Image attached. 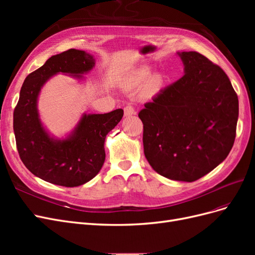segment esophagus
Segmentation results:
<instances>
[{"label": "esophagus", "mask_w": 255, "mask_h": 255, "mask_svg": "<svg viewBox=\"0 0 255 255\" xmlns=\"http://www.w3.org/2000/svg\"><path fill=\"white\" fill-rule=\"evenodd\" d=\"M135 115V109L132 105H127L125 107V116L126 117H128V116Z\"/></svg>", "instance_id": "esophagus-1"}]
</instances>
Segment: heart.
I'll list each match as a JSON object with an SVG mask.
<instances>
[{
    "mask_svg": "<svg viewBox=\"0 0 255 255\" xmlns=\"http://www.w3.org/2000/svg\"><path fill=\"white\" fill-rule=\"evenodd\" d=\"M150 75V68L146 66H141L134 69L133 71L127 76L125 80V85L128 88L136 87L138 85L144 82L147 76ZM148 80H146L143 86V92L145 95H151L155 91L161 83V79L158 74L150 75Z\"/></svg>",
    "mask_w": 255,
    "mask_h": 255,
    "instance_id": "1",
    "label": "heart"
}]
</instances>
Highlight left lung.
Segmentation results:
<instances>
[{
	"instance_id": "1",
	"label": "left lung",
	"mask_w": 255,
	"mask_h": 255,
	"mask_svg": "<svg viewBox=\"0 0 255 255\" xmlns=\"http://www.w3.org/2000/svg\"><path fill=\"white\" fill-rule=\"evenodd\" d=\"M180 80L138 114L145 158L158 174L194 182L227 158L234 144L238 98L222 69L198 52H177Z\"/></svg>"
}]
</instances>
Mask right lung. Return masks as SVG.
I'll use <instances>...</instances> for the list:
<instances>
[{
  "label": "right lung",
  "mask_w": 255,
  "mask_h": 255,
  "mask_svg": "<svg viewBox=\"0 0 255 255\" xmlns=\"http://www.w3.org/2000/svg\"><path fill=\"white\" fill-rule=\"evenodd\" d=\"M96 59L85 51L70 49L50 57L28 74L13 111V132L23 164L34 175L49 183L76 187L99 173L105 160L106 135L123 117V110L107 114H84L65 139L51 137L37 109L38 96L50 78L57 73L82 79L95 67Z\"/></svg>",
  "instance_id": "1"
}]
</instances>
